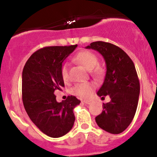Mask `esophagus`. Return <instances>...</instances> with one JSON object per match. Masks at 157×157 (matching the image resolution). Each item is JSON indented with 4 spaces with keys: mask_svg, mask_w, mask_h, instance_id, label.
<instances>
[{
    "mask_svg": "<svg viewBox=\"0 0 157 157\" xmlns=\"http://www.w3.org/2000/svg\"><path fill=\"white\" fill-rule=\"evenodd\" d=\"M82 102H84L85 104H87V105H89V104H91L92 101L91 100H83Z\"/></svg>",
    "mask_w": 157,
    "mask_h": 157,
    "instance_id": "1",
    "label": "esophagus"
}]
</instances>
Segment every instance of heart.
<instances>
[{
    "mask_svg": "<svg viewBox=\"0 0 157 157\" xmlns=\"http://www.w3.org/2000/svg\"><path fill=\"white\" fill-rule=\"evenodd\" d=\"M73 60L77 63L83 66L88 71H90V72L95 78L101 79L103 77L105 70L102 66L97 65L99 62L98 57L92 52L88 51V50L81 51L73 57ZM60 75L65 82L68 80L67 64L62 65L60 68ZM94 89V87L93 84L90 82H83V83L77 84L73 88L72 92L81 98H86L91 95Z\"/></svg>",
    "mask_w": 157,
    "mask_h": 157,
    "instance_id": "1",
    "label": "heart"
}]
</instances>
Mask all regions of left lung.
I'll return each instance as SVG.
<instances>
[{"instance_id": "1", "label": "left lung", "mask_w": 157, "mask_h": 157, "mask_svg": "<svg viewBox=\"0 0 157 157\" xmlns=\"http://www.w3.org/2000/svg\"><path fill=\"white\" fill-rule=\"evenodd\" d=\"M86 48L97 51L103 57L106 74L97 95L111 98L103 103V111L95 120L104 131L120 134L131 124L138 105L140 81L134 63L122 48L110 43L97 41Z\"/></svg>"}]
</instances>
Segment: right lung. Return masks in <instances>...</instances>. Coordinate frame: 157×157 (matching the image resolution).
Here are the masks:
<instances>
[{"label":"right lung","instance_id":"add662e5","mask_svg":"<svg viewBox=\"0 0 157 157\" xmlns=\"http://www.w3.org/2000/svg\"><path fill=\"white\" fill-rule=\"evenodd\" d=\"M77 46L40 48L32 54L23 67L22 99L25 110L40 130L53 138L64 136L72 128L75 120L73 110L80 102L75 96L58 102L54 94L64 86L61 66Z\"/></svg>","mask_w":157,"mask_h":157}]
</instances>
